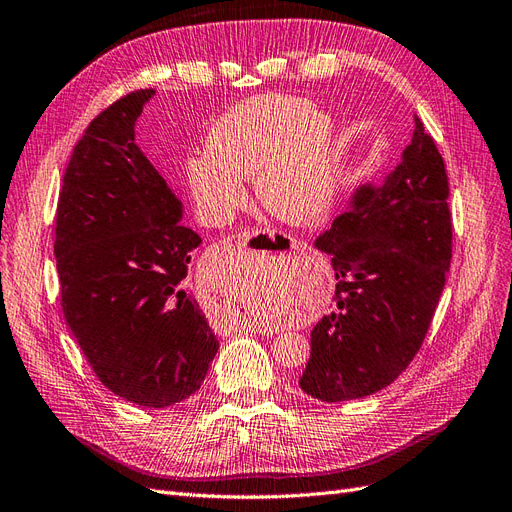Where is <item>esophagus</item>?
I'll return each instance as SVG.
<instances>
[{"mask_svg":"<svg viewBox=\"0 0 512 512\" xmlns=\"http://www.w3.org/2000/svg\"><path fill=\"white\" fill-rule=\"evenodd\" d=\"M236 244L238 248H244V251L248 248V251H272V253H294V255H302L306 251V242L291 238L287 233H276L270 229H244L236 236ZM248 328H253L261 334L272 332L264 326H255V324H251Z\"/></svg>","mask_w":512,"mask_h":512,"instance_id":"obj_1","label":"esophagus"}]
</instances>
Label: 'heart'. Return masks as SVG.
Listing matches in <instances>:
<instances>
[{
  "instance_id": "heart-1",
  "label": "heart",
  "mask_w": 512,
  "mask_h": 512,
  "mask_svg": "<svg viewBox=\"0 0 512 512\" xmlns=\"http://www.w3.org/2000/svg\"><path fill=\"white\" fill-rule=\"evenodd\" d=\"M337 126L298 96H257L225 113L208 135V156L188 167L193 195L212 221L244 206V178L266 212L283 223L311 225L334 199Z\"/></svg>"
}]
</instances>
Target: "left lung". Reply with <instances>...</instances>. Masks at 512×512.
Wrapping results in <instances>:
<instances>
[{
	"label": "left lung",
	"instance_id": "1",
	"mask_svg": "<svg viewBox=\"0 0 512 512\" xmlns=\"http://www.w3.org/2000/svg\"><path fill=\"white\" fill-rule=\"evenodd\" d=\"M448 175L416 118L412 143L386 180L362 184L315 246L332 257V313L311 332L300 388L337 403L369 397L414 360L452 257Z\"/></svg>",
	"mask_w": 512,
	"mask_h": 512
}]
</instances>
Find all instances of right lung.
I'll return each instance as SVG.
<instances>
[{
	"label": "right lung",
	"mask_w": 512,
	"mask_h": 512,
	"mask_svg": "<svg viewBox=\"0 0 512 512\" xmlns=\"http://www.w3.org/2000/svg\"><path fill=\"white\" fill-rule=\"evenodd\" d=\"M154 90L100 111L72 150L55 212L62 311L96 377L124 401L169 407L206 379L218 341L186 289L201 244L135 143Z\"/></svg>",
	"instance_id": "add662e5"
}]
</instances>
